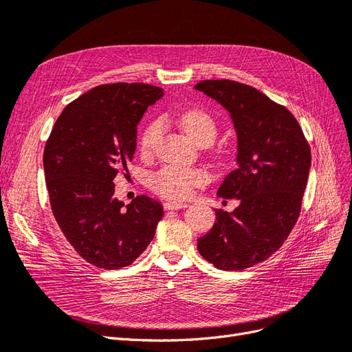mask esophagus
<instances>
[{
	"instance_id": "34e87169",
	"label": "esophagus",
	"mask_w": 352,
	"mask_h": 352,
	"mask_svg": "<svg viewBox=\"0 0 352 352\" xmlns=\"http://www.w3.org/2000/svg\"><path fill=\"white\" fill-rule=\"evenodd\" d=\"M187 206H188V205H187L186 202H177V200H169V202L165 204V209H168V210L184 209V208H187Z\"/></svg>"
}]
</instances>
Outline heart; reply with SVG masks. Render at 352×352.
Instances as JSON below:
<instances>
[{
  "label": "heart",
  "mask_w": 352,
  "mask_h": 352,
  "mask_svg": "<svg viewBox=\"0 0 352 352\" xmlns=\"http://www.w3.org/2000/svg\"><path fill=\"white\" fill-rule=\"evenodd\" d=\"M175 122L184 134L197 146H209L217 137V124L202 109H187L175 116ZM162 122L155 119L150 122L140 138V150L143 155H152L157 140L162 134ZM208 174L200 168L166 166L152 178V187L157 193L173 199H186L193 188L206 183Z\"/></svg>",
  "instance_id": "obj_1"
}]
</instances>
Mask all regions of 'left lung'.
Returning <instances> with one entry per match:
<instances>
[{
    "label": "left lung",
    "mask_w": 352,
    "mask_h": 352,
    "mask_svg": "<svg viewBox=\"0 0 352 352\" xmlns=\"http://www.w3.org/2000/svg\"><path fill=\"white\" fill-rule=\"evenodd\" d=\"M195 89L223 106L237 137V168L217 195L239 206L215 209L217 221L197 239V250L224 271L263 263L280 249L296 224L311 152L298 120L264 93L228 79L202 81Z\"/></svg>",
    "instance_id": "8db88e82"
}]
</instances>
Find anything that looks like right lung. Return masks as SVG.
Wrapping results in <instances>:
<instances>
[{
  "mask_svg": "<svg viewBox=\"0 0 352 352\" xmlns=\"http://www.w3.org/2000/svg\"><path fill=\"white\" fill-rule=\"evenodd\" d=\"M162 97V88L148 84L96 87L65 107L48 137L43 162L54 218L96 267L133 264L164 217V206L148 196L120 202L113 184L135 152L137 125Z\"/></svg>",
  "mask_w": 352,
  "mask_h": 352,
  "instance_id": "obj_1",
  "label": "right lung"
}]
</instances>
